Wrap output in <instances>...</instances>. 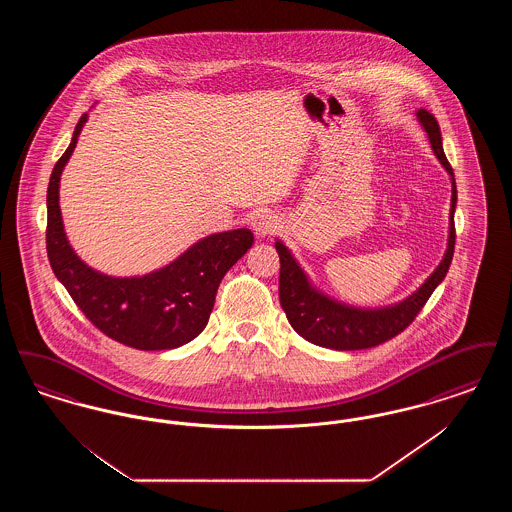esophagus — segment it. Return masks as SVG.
Segmentation results:
<instances>
[{
  "mask_svg": "<svg viewBox=\"0 0 512 512\" xmlns=\"http://www.w3.org/2000/svg\"><path fill=\"white\" fill-rule=\"evenodd\" d=\"M251 228H253L257 238H267L280 228V220L276 215H272L270 211H259L251 220Z\"/></svg>",
  "mask_w": 512,
  "mask_h": 512,
  "instance_id": "obj_1",
  "label": "esophagus"
}]
</instances>
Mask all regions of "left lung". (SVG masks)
<instances>
[{
    "label": "left lung",
    "instance_id": "8db88e82",
    "mask_svg": "<svg viewBox=\"0 0 512 512\" xmlns=\"http://www.w3.org/2000/svg\"><path fill=\"white\" fill-rule=\"evenodd\" d=\"M416 119L428 134L430 146L438 157L441 167L451 176V209H449V238L443 259L436 270L424 280V284L405 297L403 301L386 307H353L320 292L311 282L307 272L297 263L292 251L282 240H276V251L280 257V305L290 320L293 330L315 345L355 351L380 345L401 334L418 311L426 305L430 295L443 282L455 251V207H457V184L455 174L443 153L439 124L426 109L416 111Z\"/></svg>",
    "mask_w": 512,
    "mask_h": 512
}]
</instances>
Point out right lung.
Listing matches in <instances>:
<instances>
[{
	"label": "right lung",
	"instance_id": "obj_1",
	"mask_svg": "<svg viewBox=\"0 0 512 512\" xmlns=\"http://www.w3.org/2000/svg\"><path fill=\"white\" fill-rule=\"evenodd\" d=\"M86 121L88 113L49 178V265L78 309L111 340L142 351L180 347L207 326L220 280L253 245V234L247 228L209 234L144 276H109L88 267L69 244L59 207L61 174Z\"/></svg>",
	"mask_w": 512,
	"mask_h": 512
}]
</instances>
